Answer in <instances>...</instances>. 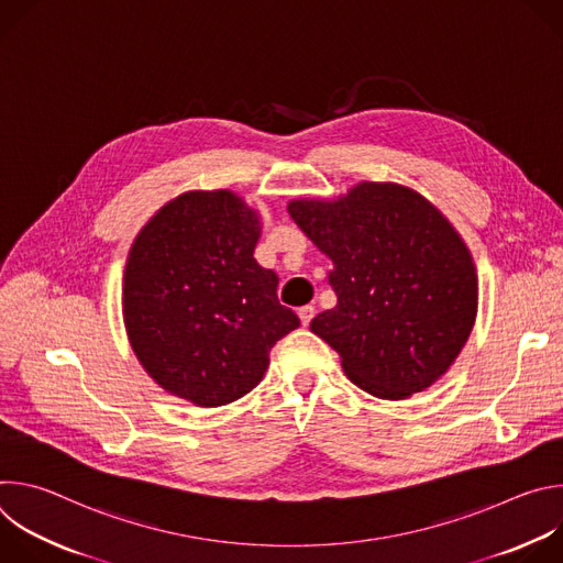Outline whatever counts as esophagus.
<instances>
[{
	"instance_id": "obj_1",
	"label": "esophagus",
	"mask_w": 563,
	"mask_h": 563,
	"mask_svg": "<svg viewBox=\"0 0 563 563\" xmlns=\"http://www.w3.org/2000/svg\"><path fill=\"white\" fill-rule=\"evenodd\" d=\"M313 313H316V309H313L311 305H305V307H300V309H298V318H300V323H302V325H309V323H311V318H313Z\"/></svg>"
}]
</instances>
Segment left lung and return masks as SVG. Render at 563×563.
<instances>
[{
  "mask_svg": "<svg viewBox=\"0 0 563 563\" xmlns=\"http://www.w3.org/2000/svg\"><path fill=\"white\" fill-rule=\"evenodd\" d=\"M294 222L330 256L336 307L309 330L339 352L367 394L404 400L434 385L472 332L478 278L454 224L419 191L354 185L339 198H296Z\"/></svg>",
  "mask_w": 563,
  "mask_h": 563,
  "instance_id": "8db88e82",
  "label": "left lung"
}]
</instances>
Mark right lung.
Listing matches in <instances>:
<instances>
[{"instance_id": "add662e5", "label": "right lung", "mask_w": 563, "mask_h": 563, "mask_svg": "<svg viewBox=\"0 0 563 563\" xmlns=\"http://www.w3.org/2000/svg\"><path fill=\"white\" fill-rule=\"evenodd\" d=\"M261 213L229 189L185 191L135 235L122 316L144 372L198 408L252 391L269 352L300 325L278 276L254 258Z\"/></svg>"}]
</instances>
